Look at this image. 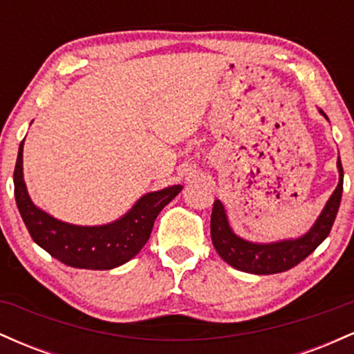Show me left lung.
<instances>
[{
    "mask_svg": "<svg viewBox=\"0 0 354 354\" xmlns=\"http://www.w3.org/2000/svg\"><path fill=\"white\" fill-rule=\"evenodd\" d=\"M318 111L328 120L323 109H318ZM336 166L339 173L338 186L333 191L319 216L316 218L315 225L303 236L298 238L279 239V241L271 243L248 241L234 233L230 226L223 203L214 200L213 211H211V241L223 261L228 263L234 270L251 274H276L299 265L328 238L338 214L341 194H343V166H341L339 156Z\"/></svg>",
    "mask_w": 354,
    "mask_h": 354,
    "instance_id": "left-lung-1",
    "label": "left lung"
}]
</instances>
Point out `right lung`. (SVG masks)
I'll return each instance as SVG.
<instances>
[{"label":"right lung","mask_w":354,"mask_h":354,"mask_svg":"<svg viewBox=\"0 0 354 354\" xmlns=\"http://www.w3.org/2000/svg\"><path fill=\"white\" fill-rule=\"evenodd\" d=\"M23 146L24 140L13 174L19 214L36 245L58 261L80 270H113L135 258L149 239L160 211L183 189L181 185H173L146 193L128 213L106 225H71L51 216L30 198L23 174Z\"/></svg>","instance_id":"right-lung-1"}]
</instances>
